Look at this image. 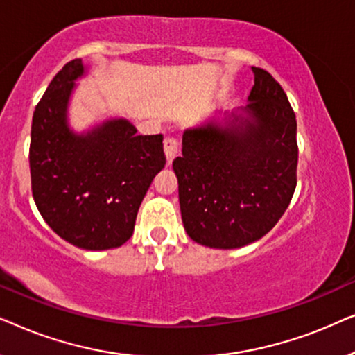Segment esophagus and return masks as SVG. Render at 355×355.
Segmentation results:
<instances>
[{"instance_id":"1","label":"esophagus","mask_w":355,"mask_h":355,"mask_svg":"<svg viewBox=\"0 0 355 355\" xmlns=\"http://www.w3.org/2000/svg\"><path fill=\"white\" fill-rule=\"evenodd\" d=\"M164 155H166V162L168 164H171V162L174 158L178 157L179 153V140L174 137H166L164 139Z\"/></svg>"}]
</instances>
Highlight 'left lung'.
<instances>
[{
  "instance_id": "obj_1",
  "label": "left lung",
  "mask_w": 355,
  "mask_h": 355,
  "mask_svg": "<svg viewBox=\"0 0 355 355\" xmlns=\"http://www.w3.org/2000/svg\"><path fill=\"white\" fill-rule=\"evenodd\" d=\"M249 103L184 130L173 162L184 230L197 244L239 249L273 230L295 191L297 123L270 72L252 67Z\"/></svg>"
}]
</instances>
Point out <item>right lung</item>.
<instances>
[{
	"label": "right lung",
	"instance_id": "right-lung-1",
	"mask_svg": "<svg viewBox=\"0 0 355 355\" xmlns=\"http://www.w3.org/2000/svg\"><path fill=\"white\" fill-rule=\"evenodd\" d=\"M84 74L82 60L67 62L33 111L32 193L58 236L79 249L106 250L130 239L140 203L166 158L162 134L137 135L124 118L82 134L69 128L71 95Z\"/></svg>",
	"mask_w": 355,
	"mask_h": 355
}]
</instances>
